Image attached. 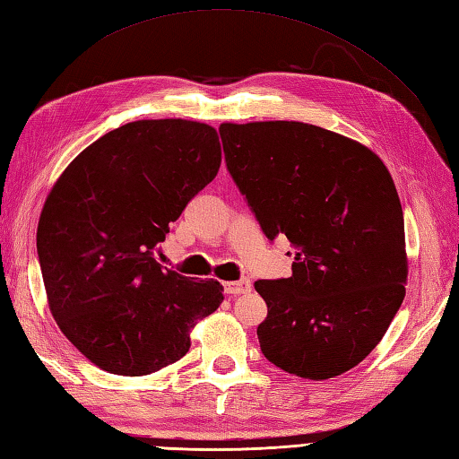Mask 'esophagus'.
Returning a JSON list of instances; mask_svg holds the SVG:
<instances>
[{"instance_id":"obj_1","label":"esophagus","mask_w":459,"mask_h":459,"mask_svg":"<svg viewBox=\"0 0 459 459\" xmlns=\"http://www.w3.org/2000/svg\"><path fill=\"white\" fill-rule=\"evenodd\" d=\"M222 286H224V291H227V294H232V296L247 294V291H250V288H252L248 278H242V280H237V281H224Z\"/></svg>"}]
</instances>
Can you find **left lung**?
Segmentation results:
<instances>
[{"mask_svg": "<svg viewBox=\"0 0 459 459\" xmlns=\"http://www.w3.org/2000/svg\"><path fill=\"white\" fill-rule=\"evenodd\" d=\"M227 168L264 235L294 247L291 276L258 280L264 357L309 380L357 367L404 299L401 199L378 155L304 122L221 124Z\"/></svg>", "mask_w": 459, "mask_h": 459, "instance_id": "8db88e82", "label": "left lung"}]
</instances>
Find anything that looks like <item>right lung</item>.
<instances>
[{"mask_svg":"<svg viewBox=\"0 0 459 459\" xmlns=\"http://www.w3.org/2000/svg\"><path fill=\"white\" fill-rule=\"evenodd\" d=\"M221 168L209 124H124L66 165L48 191L37 252L58 329L102 370L143 377L179 360L191 329L222 304L217 280L155 260L169 222Z\"/></svg>","mask_w":459,"mask_h":459,"instance_id":"right-lung-1","label":"right lung"}]
</instances>
